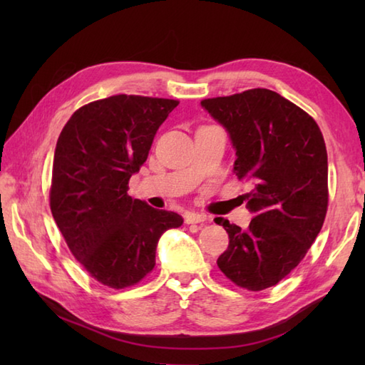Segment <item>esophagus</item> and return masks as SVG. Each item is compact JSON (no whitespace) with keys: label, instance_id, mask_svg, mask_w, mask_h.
<instances>
[{"label":"esophagus","instance_id":"34e87169","mask_svg":"<svg viewBox=\"0 0 365 365\" xmlns=\"http://www.w3.org/2000/svg\"><path fill=\"white\" fill-rule=\"evenodd\" d=\"M207 221V216L204 213H187L185 215V222L187 224H200Z\"/></svg>","mask_w":365,"mask_h":365}]
</instances>
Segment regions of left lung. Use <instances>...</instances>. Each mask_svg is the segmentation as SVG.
Listing matches in <instances>:
<instances>
[{
  "label": "left lung",
  "instance_id": "1",
  "mask_svg": "<svg viewBox=\"0 0 365 365\" xmlns=\"http://www.w3.org/2000/svg\"><path fill=\"white\" fill-rule=\"evenodd\" d=\"M205 111L227 130L234 173L251 182L242 229L216 218L229 234L218 267L232 282L259 292L276 285L304 259L328 210V153L317 122L269 89L205 98Z\"/></svg>",
  "mask_w": 365,
  "mask_h": 365
}]
</instances>
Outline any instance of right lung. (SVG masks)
<instances>
[{"label":"right lung","instance_id":"1","mask_svg":"<svg viewBox=\"0 0 365 365\" xmlns=\"http://www.w3.org/2000/svg\"><path fill=\"white\" fill-rule=\"evenodd\" d=\"M177 100L113 96L76 110L58 138L50 207L68 250L111 289L135 285L155 267L160 237L180 215L127 195L130 177Z\"/></svg>","mask_w":365,"mask_h":365}]
</instances>
